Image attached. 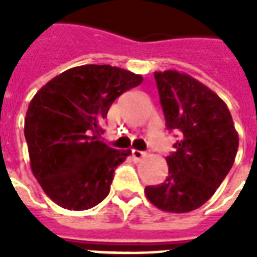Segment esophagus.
<instances>
[{
    "mask_svg": "<svg viewBox=\"0 0 257 257\" xmlns=\"http://www.w3.org/2000/svg\"><path fill=\"white\" fill-rule=\"evenodd\" d=\"M147 156V153L146 151H139V150H132V158H134L135 161H140L142 158H145Z\"/></svg>",
    "mask_w": 257,
    "mask_h": 257,
    "instance_id": "34e87169",
    "label": "esophagus"
}]
</instances>
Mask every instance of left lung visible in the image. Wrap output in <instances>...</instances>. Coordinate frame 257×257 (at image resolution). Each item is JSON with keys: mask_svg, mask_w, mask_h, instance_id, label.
Wrapping results in <instances>:
<instances>
[{"mask_svg": "<svg viewBox=\"0 0 257 257\" xmlns=\"http://www.w3.org/2000/svg\"><path fill=\"white\" fill-rule=\"evenodd\" d=\"M157 88L168 131L179 134L167 157L165 182L147 186L151 204L165 212L197 209L215 194L230 172L238 134L226 103L189 74L156 71Z\"/></svg>", "mask_w": 257, "mask_h": 257, "instance_id": "8db88e82", "label": "left lung"}]
</instances>
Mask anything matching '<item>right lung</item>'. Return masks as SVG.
Returning a JSON list of instances; mask_svg holds the SVG:
<instances>
[{"instance_id":"obj_1","label":"right lung","mask_w":257,"mask_h":257,"mask_svg":"<svg viewBox=\"0 0 257 257\" xmlns=\"http://www.w3.org/2000/svg\"><path fill=\"white\" fill-rule=\"evenodd\" d=\"M142 81L123 68L85 64L56 75L33 97L25 119L31 171L59 206L85 210L108 195L131 150L100 142V122L112 101Z\"/></svg>"}]
</instances>
